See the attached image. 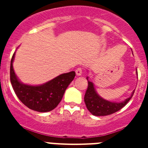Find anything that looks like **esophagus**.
Listing matches in <instances>:
<instances>
[{
    "label": "esophagus",
    "mask_w": 148,
    "mask_h": 148,
    "mask_svg": "<svg viewBox=\"0 0 148 148\" xmlns=\"http://www.w3.org/2000/svg\"><path fill=\"white\" fill-rule=\"evenodd\" d=\"M76 74L77 76H81L82 74V69L78 68L77 69H76Z\"/></svg>",
    "instance_id": "34e87169"
}]
</instances>
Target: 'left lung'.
I'll use <instances>...</instances> for the list:
<instances>
[{
    "instance_id": "1",
    "label": "left lung",
    "mask_w": 148,
    "mask_h": 148,
    "mask_svg": "<svg viewBox=\"0 0 148 148\" xmlns=\"http://www.w3.org/2000/svg\"><path fill=\"white\" fill-rule=\"evenodd\" d=\"M136 73L138 75V72ZM86 79L88 80V88L84 95V102L87 110L95 116L110 115L119 111L127 104L135 92L134 90L131 94V96L122 102H111L106 100L99 96L95 90L93 82L89 81L88 77H86Z\"/></svg>"
}]
</instances>
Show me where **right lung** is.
Returning <instances> with one entry per match:
<instances>
[{
    "mask_svg": "<svg viewBox=\"0 0 148 148\" xmlns=\"http://www.w3.org/2000/svg\"><path fill=\"white\" fill-rule=\"evenodd\" d=\"M15 53L10 62V82L15 93L21 102L31 110L39 112L53 110L62 100L65 90L73 81L74 71L65 73L40 85H29L22 83L14 72L13 62Z\"/></svg>",
    "mask_w": 148,
    "mask_h": 148,
    "instance_id": "right-lung-1",
    "label": "right lung"
}]
</instances>
